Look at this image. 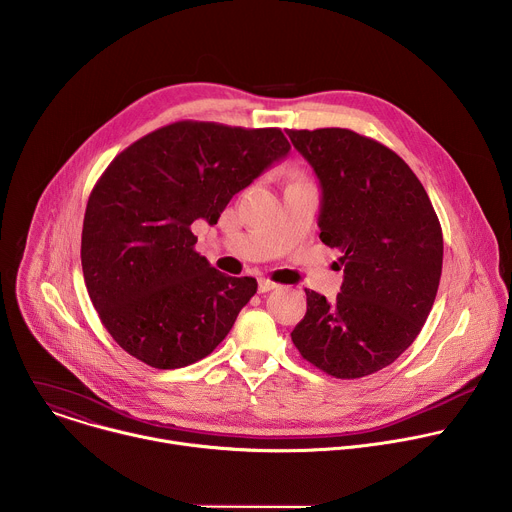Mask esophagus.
<instances>
[{
	"label": "esophagus",
	"mask_w": 512,
	"mask_h": 512,
	"mask_svg": "<svg viewBox=\"0 0 512 512\" xmlns=\"http://www.w3.org/2000/svg\"><path fill=\"white\" fill-rule=\"evenodd\" d=\"M274 288H278L276 282H272V280H268V278H260V280H258V290H260V292H270V290H274Z\"/></svg>",
	"instance_id": "obj_1"
}]
</instances>
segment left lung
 Returning a JSON list of instances; mask_svg holds the SVG:
<instances>
[{"label": "left lung", "mask_w": 512, "mask_h": 512, "mask_svg": "<svg viewBox=\"0 0 512 512\" xmlns=\"http://www.w3.org/2000/svg\"><path fill=\"white\" fill-rule=\"evenodd\" d=\"M286 133L321 183L319 238L345 266L335 302L304 288L292 343L333 377L371 375L414 343L432 311L444 258L438 216L416 173L385 145L349 129Z\"/></svg>", "instance_id": "obj_1"}]
</instances>
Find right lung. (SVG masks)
Returning a JSON list of instances; mask_svg holds the SVG:
<instances>
[{
  "mask_svg": "<svg viewBox=\"0 0 512 512\" xmlns=\"http://www.w3.org/2000/svg\"><path fill=\"white\" fill-rule=\"evenodd\" d=\"M288 151L280 129L179 121L100 175L82 224V272L102 325L129 355L179 369L226 339L258 282L199 256L191 224H218L230 199Z\"/></svg>",
  "mask_w": 512,
  "mask_h": 512,
  "instance_id": "1",
  "label": "right lung"
}]
</instances>
